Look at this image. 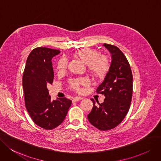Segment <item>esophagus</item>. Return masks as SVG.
Returning a JSON list of instances; mask_svg holds the SVG:
<instances>
[{
  "label": "esophagus",
  "mask_w": 161,
  "mask_h": 161,
  "mask_svg": "<svg viewBox=\"0 0 161 161\" xmlns=\"http://www.w3.org/2000/svg\"><path fill=\"white\" fill-rule=\"evenodd\" d=\"M82 99V98L80 97V96H76V97H74L73 98V101L76 102V101H79V100H81Z\"/></svg>",
  "instance_id": "34e87169"
}]
</instances>
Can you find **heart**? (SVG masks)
I'll use <instances>...</instances> for the list:
<instances>
[{
  "label": "heart",
  "instance_id": "obj_1",
  "mask_svg": "<svg viewBox=\"0 0 161 161\" xmlns=\"http://www.w3.org/2000/svg\"><path fill=\"white\" fill-rule=\"evenodd\" d=\"M75 55L87 65L89 72L95 77L104 76L109 68V61L105 55H99V53L92 48H85L77 51ZM67 60L65 57L61 58L57 63V69L63 72L67 68ZM88 81L85 79L72 80V87L79 89V85H85Z\"/></svg>",
  "mask_w": 161,
  "mask_h": 161
}]
</instances>
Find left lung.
Segmentation results:
<instances>
[{"label": "left lung", "instance_id": "8db88e82", "mask_svg": "<svg viewBox=\"0 0 161 161\" xmlns=\"http://www.w3.org/2000/svg\"><path fill=\"white\" fill-rule=\"evenodd\" d=\"M111 54L112 62L104 80L96 89L104 94L101 104L93 108L88 115V119L100 130H110L118 125L130 110L133 92V76L129 62L116 46L103 45Z\"/></svg>", "mask_w": 161, "mask_h": 161}]
</instances>
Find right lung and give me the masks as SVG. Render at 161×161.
<instances>
[{
  "label": "right lung",
  "instance_id": "1",
  "mask_svg": "<svg viewBox=\"0 0 161 161\" xmlns=\"http://www.w3.org/2000/svg\"><path fill=\"white\" fill-rule=\"evenodd\" d=\"M60 51L37 47L28 55L22 78L25 104L34 123L52 130L65 119L71 100L57 98L51 100L47 85L52 84L54 72L51 59Z\"/></svg>",
  "mask_w": 161,
  "mask_h": 161
}]
</instances>
